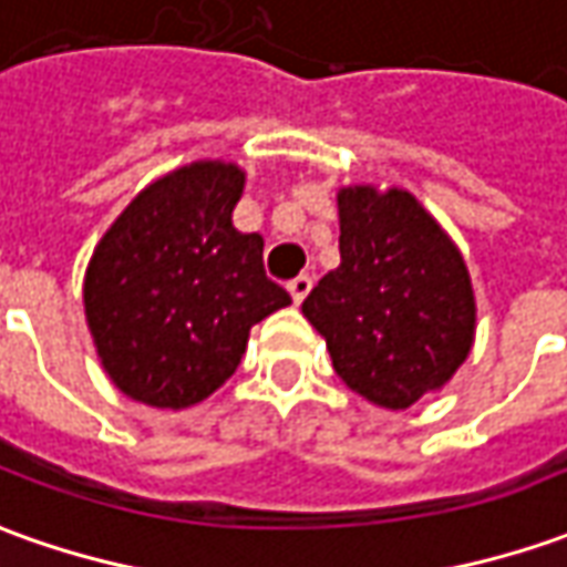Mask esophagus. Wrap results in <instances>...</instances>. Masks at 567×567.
Here are the masks:
<instances>
[{"instance_id": "esophagus-1", "label": "esophagus", "mask_w": 567, "mask_h": 567, "mask_svg": "<svg viewBox=\"0 0 567 567\" xmlns=\"http://www.w3.org/2000/svg\"><path fill=\"white\" fill-rule=\"evenodd\" d=\"M310 288H313V279H310V276H298V279L288 282V291H291V300H295V303H303V298L310 295Z\"/></svg>"}]
</instances>
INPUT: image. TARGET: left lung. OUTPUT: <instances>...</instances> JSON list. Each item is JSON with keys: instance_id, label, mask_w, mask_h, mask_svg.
Instances as JSON below:
<instances>
[{"instance_id": "left-lung-1", "label": "left lung", "mask_w": 567, "mask_h": 567, "mask_svg": "<svg viewBox=\"0 0 567 567\" xmlns=\"http://www.w3.org/2000/svg\"><path fill=\"white\" fill-rule=\"evenodd\" d=\"M341 264L300 310L334 372L384 410L441 391L475 344V291L456 241L406 188H338Z\"/></svg>"}]
</instances>
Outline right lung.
Instances as JSON below:
<instances>
[{
  "mask_svg": "<svg viewBox=\"0 0 567 567\" xmlns=\"http://www.w3.org/2000/svg\"><path fill=\"white\" fill-rule=\"evenodd\" d=\"M245 171L192 161L154 179L102 235L83 310L107 379L145 406L188 410L233 375L251 326L291 303L264 238L238 233Z\"/></svg>",
  "mask_w": 567,
  "mask_h": 567,
  "instance_id": "add662e5",
  "label": "right lung"
}]
</instances>
